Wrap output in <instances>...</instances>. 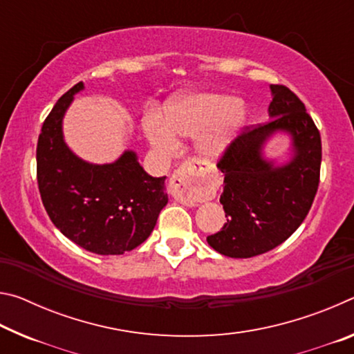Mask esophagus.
<instances>
[{
  "mask_svg": "<svg viewBox=\"0 0 354 354\" xmlns=\"http://www.w3.org/2000/svg\"><path fill=\"white\" fill-rule=\"evenodd\" d=\"M169 192L185 206H195L211 195L207 183L203 179V169L192 162H183L178 167L170 178Z\"/></svg>",
  "mask_w": 354,
  "mask_h": 354,
  "instance_id": "obj_1",
  "label": "esophagus"
}]
</instances>
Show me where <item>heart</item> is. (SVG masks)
Here are the masks:
<instances>
[{
	"label": "heart",
	"instance_id": "obj_1",
	"mask_svg": "<svg viewBox=\"0 0 354 354\" xmlns=\"http://www.w3.org/2000/svg\"><path fill=\"white\" fill-rule=\"evenodd\" d=\"M237 101L220 93H194L178 97L167 103L164 122L149 115L143 122L148 142L160 151H170L176 147L175 136L201 135L196 148L206 159L217 158L225 151L242 122L243 112Z\"/></svg>",
	"mask_w": 354,
	"mask_h": 354
}]
</instances>
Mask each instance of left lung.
<instances>
[{
    "label": "left lung",
    "mask_w": 354,
    "mask_h": 354,
    "mask_svg": "<svg viewBox=\"0 0 354 354\" xmlns=\"http://www.w3.org/2000/svg\"><path fill=\"white\" fill-rule=\"evenodd\" d=\"M270 122L245 128L221 154L226 223L207 243L227 257H253L287 241L306 218L320 183L322 139L303 101L290 88L272 84ZM277 130L292 137L294 158L274 167L261 145Z\"/></svg>",
    "instance_id": "left-lung-1"
}]
</instances>
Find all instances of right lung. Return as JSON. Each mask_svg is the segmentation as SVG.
<instances>
[{
  "instance_id": "add662e5",
  "label": "right lung",
  "mask_w": 354,
  "mask_h": 354,
  "mask_svg": "<svg viewBox=\"0 0 354 354\" xmlns=\"http://www.w3.org/2000/svg\"><path fill=\"white\" fill-rule=\"evenodd\" d=\"M82 82L59 98L37 142V183L46 214L59 231L97 254H123L145 242L167 205L165 176L153 178L124 151L112 164L95 165L65 145L62 118Z\"/></svg>"
}]
</instances>
